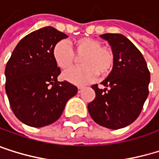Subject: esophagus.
Listing matches in <instances>:
<instances>
[{
    "mask_svg": "<svg viewBox=\"0 0 159 159\" xmlns=\"http://www.w3.org/2000/svg\"><path fill=\"white\" fill-rule=\"evenodd\" d=\"M82 89H83V86H79V87H78V90H79V93H80V92L82 91Z\"/></svg>",
    "mask_w": 159,
    "mask_h": 159,
    "instance_id": "1",
    "label": "esophagus"
}]
</instances>
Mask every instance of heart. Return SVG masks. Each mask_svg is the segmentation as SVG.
I'll list each match as a JSON object with an SVG mask.
<instances>
[{
  "label": "heart",
  "mask_w": 159,
  "mask_h": 159,
  "mask_svg": "<svg viewBox=\"0 0 159 159\" xmlns=\"http://www.w3.org/2000/svg\"><path fill=\"white\" fill-rule=\"evenodd\" d=\"M96 39L79 38L69 44L63 41L59 42L53 49V58L57 65L67 70L81 57L82 66L68 70L63 74V79L74 84H84L96 79L98 74L101 77L108 76L114 69L115 55L113 51Z\"/></svg>",
  "instance_id": "b5f03b06"
}]
</instances>
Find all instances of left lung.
<instances>
[{
	"mask_svg": "<svg viewBox=\"0 0 159 159\" xmlns=\"http://www.w3.org/2000/svg\"><path fill=\"white\" fill-rule=\"evenodd\" d=\"M115 55V65L101 82L94 84L96 98L88 104L91 117L98 124L116 130L128 126L141 113L149 95L150 72L140 51L121 34H103Z\"/></svg>",
	"mask_w": 159,
	"mask_h": 159,
	"instance_id": "8db88e82",
	"label": "left lung"
}]
</instances>
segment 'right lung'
<instances>
[{"label": "right lung", "mask_w": 159, "mask_h": 159, "mask_svg": "<svg viewBox=\"0 0 159 159\" xmlns=\"http://www.w3.org/2000/svg\"><path fill=\"white\" fill-rule=\"evenodd\" d=\"M67 37L52 26L36 30L20 39L7 61L5 91L22 123L36 128L52 124L78 93L75 85L58 81L61 69L53 58L54 46Z\"/></svg>", "instance_id": "1"}]
</instances>
